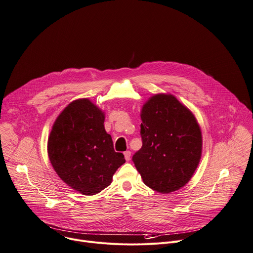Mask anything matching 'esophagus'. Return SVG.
<instances>
[{
    "label": "esophagus",
    "mask_w": 253,
    "mask_h": 253,
    "mask_svg": "<svg viewBox=\"0 0 253 253\" xmlns=\"http://www.w3.org/2000/svg\"><path fill=\"white\" fill-rule=\"evenodd\" d=\"M124 157H125V160L128 162L130 161V158H131V152L130 151H126L124 152Z\"/></svg>",
    "instance_id": "34e87169"
}]
</instances>
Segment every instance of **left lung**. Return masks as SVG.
I'll return each instance as SVG.
<instances>
[{"label":"left lung","mask_w":253,"mask_h":253,"mask_svg":"<svg viewBox=\"0 0 253 253\" xmlns=\"http://www.w3.org/2000/svg\"><path fill=\"white\" fill-rule=\"evenodd\" d=\"M142 148L133 162L143 182L169 194L193 177L202 156L201 128L194 114L172 94H156L141 111Z\"/></svg>","instance_id":"obj_1"}]
</instances>
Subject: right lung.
<instances>
[{
	"label": "right lung",
	"mask_w": 253,
	"mask_h": 253,
	"mask_svg": "<svg viewBox=\"0 0 253 253\" xmlns=\"http://www.w3.org/2000/svg\"><path fill=\"white\" fill-rule=\"evenodd\" d=\"M104 112L89 99L69 103L53 123L47 141L49 161L58 177L82 195L107 188L124 155L113 148Z\"/></svg>",
	"instance_id": "add662e5"
}]
</instances>
